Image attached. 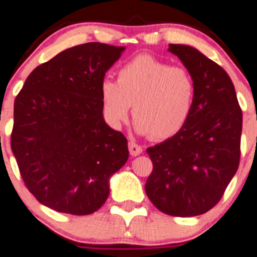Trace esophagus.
Wrapping results in <instances>:
<instances>
[{"instance_id":"esophagus-1","label":"esophagus","mask_w":257,"mask_h":257,"mask_svg":"<svg viewBox=\"0 0 257 257\" xmlns=\"http://www.w3.org/2000/svg\"><path fill=\"white\" fill-rule=\"evenodd\" d=\"M128 148H129V153L132 157H137L142 153V148L139 145V144H136L135 141H129L128 144Z\"/></svg>"}]
</instances>
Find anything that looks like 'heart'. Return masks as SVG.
<instances>
[{
    "instance_id": "1",
    "label": "heart",
    "mask_w": 257,
    "mask_h": 257,
    "mask_svg": "<svg viewBox=\"0 0 257 257\" xmlns=\"http://www.w3.org/2000/svg\"><path fill=\"white\" fill-rule=\"evenodd\" d=\"M100 92L103 112L112 126H120L133 105L136 132L166 140L188 121L196 85L188 69L140 55L118 70L117 81L105 78Z\"/></svg>"
}]
</instances>
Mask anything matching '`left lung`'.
I'll list each match as a JSON object with an SVG mask.
<instances>
[{"instance_id":"obj_1","label":"left lung","mask_w":257,"mask_h":257,"mask_svg":"<svg viewBox=\"0 0 257 257\" xmlns=\"http://www.w3.org/2000/svg\"><path fill=\"white\" fill-rule=\"evenodd\" d=\"M195 79L187 124L146 153L153 171L145 191L161 212L174 217L206 213L221 200L238 170L242 109L227 73L191 45L170 44Z\"/></svg>"}]
</instances>
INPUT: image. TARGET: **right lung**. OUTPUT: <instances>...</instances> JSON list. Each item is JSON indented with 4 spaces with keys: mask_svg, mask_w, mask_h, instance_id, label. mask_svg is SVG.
<instances>
[{
    "mask_svg": "<svg viewBox=\"0 0 257 257\" xmlns=\"http://www.w3.org/2000/svg\"><path fill=\"white\" fill-rule=\"evenodd\" d=\"M124 49L103 43L65 49L34 69L15 98L13 154L26 187L56 212H96L128 161V141L104 121L100 92Z\"/></svg>",
    "mask_w": 257,
    "mask_h": 257,
    "instance_id": "right-lung-1",
    "label": "right lung"
}]
</instances>
